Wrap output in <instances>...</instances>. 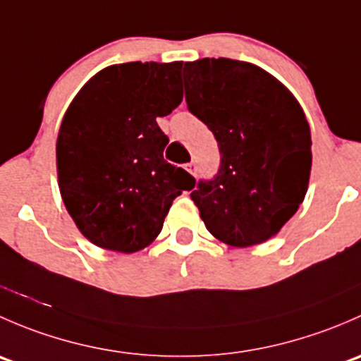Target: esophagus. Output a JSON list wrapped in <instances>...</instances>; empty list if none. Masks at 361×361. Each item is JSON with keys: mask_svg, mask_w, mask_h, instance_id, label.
<instances>
[{"mask_svg": "<svg viewBox=\"0 0 361 361\" xmlns=\"http://www.w3.org/2000/svg\"><path fill=\"white\" fill-rule=\"evenodd\" d=\"M185 169H187L188 173L192 174V176H195V173H197V164H195V162L187 164V166H185Z\"/></svg>", "mask_w": 361, "mask_h": 361, "instance_id": "34e87169", "label": "esophagus"}]
</instances>
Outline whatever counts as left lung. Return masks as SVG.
<instances>
[{"mask_svg":"<svg viewBox=\"0 0 361 361\" xmlns=\"http://www.w3.org/2000/svg\"><path fill=\"white\" fill-rule=\"evenodd\" d=\"M185 99L218 141L221 164L192 201L207 231L246 248L274 238L297 213L311 174V129L295 96L245 61L185 63Z\"/></svg>","mask_w":361,"mask_h":361,"instance_id":"8db88e82","label":"left lung"}]
</instances>
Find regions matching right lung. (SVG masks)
I'll use <instances>...</instances> for the list:
<instances>
[{
  "mask_svg": "<svg viewBox=\"0 0 361 361\" xmlns=\"http://www.w3.org/2000/svg\"><path fill=\"white\" fill-rule=\"evenodd\" d=\"M181 63H126L80 89L57 136V178L69 216L99 248L134 253L160 234L164 218L195 180L164 160L157 126L183 99Z\"/></svg>",
  "mask_w": 361,
  "mask_h": 361,
  "instance_id": "right-lung-1",
  "label": "right lung"
}]
</instances>
